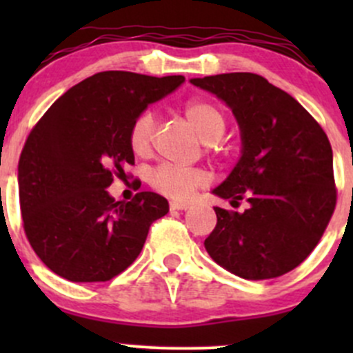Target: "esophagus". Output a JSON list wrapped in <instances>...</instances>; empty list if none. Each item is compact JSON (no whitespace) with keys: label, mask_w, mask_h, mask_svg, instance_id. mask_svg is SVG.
Instances as JSON below:
<instances>
[{"label":"esophagus","mask_w":353,"mask_h":353,"mask_svg":"<svg viewBox=\"0 0 353 353\" xmlns=\"http://www.w3.org/2000/svg\"><path fill=\"white\" fill-rule=\"evenodd\" d=\"M190 206V203L179 201V199H172V201H170V210H188Z\"/></svg>","instance_id":"1"}]
</instances>
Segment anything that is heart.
I'll return each instance as SVG.
<instances>
[{
    "mask_svg": "<svg viewBox=\"0 0 353 353\" xmlns=\"http://www.w3.org/2000/svg\"><path fill=\"white\" fill-rule=\"evenodd\" d=\"M184 116L206 145H213L225 133V117L222 110L208 101H190L184 105ZM154 138V114L145 110L134 119L130 131V147L134 155H147ZM206 174L201 169L162 163L152 172V186L160 193L170 196H190L198 186L206 183Z\"/></svg>",
    "mask_w": 353,
    "mask_h": 353,
    "instance_id": "1",
    "label": "heart"
}]
</instances>
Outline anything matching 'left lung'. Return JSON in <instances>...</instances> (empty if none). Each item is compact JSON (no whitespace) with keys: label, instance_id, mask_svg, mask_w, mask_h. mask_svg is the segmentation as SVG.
Wrapping results in <instances>:
<instances>
[{"label":"left lung","instance_id":"8db88e82","mask_svg":"<svg viewBox=\"0 0 353 353\" xmlns=\"http://www.w3.org/2000/svg\"><path fill=\"white\" fill-rule=\"evenodd\" d=\"M232 110L241 157L215 196L241 212L213 206L216 225L205 239L213 261L248 280L285 275L321 239L336 203L328 137L292 95L254 73L191 78Z\"/></svg>","mask_w":353,"mask_h":353}]
</instances>
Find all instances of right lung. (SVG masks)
<instances>
[{"mask_svg": "<svg viewBox=\"0 0 353 353\" xmlns=\"http://www.w3.org/2000/svg\"><path fill=\"white\" fill-rule=\"evenodd\" d=\"M184 77L101 71L65 92L35 124L19 162L23 229L35 254L70 282H108L138 258L169 201L141 191L116 201L108 188L134 163V119Z\"/></svg>", "mask_w": 353, "mask_h": 353, "instance_id": "add662e5", "label": "right lung"}]
</instances>
